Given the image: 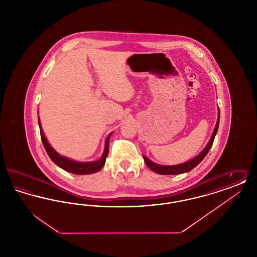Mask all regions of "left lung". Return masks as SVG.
<instances>
[{
  "label": "left lung",
  "mask_w": 257,
  "mask_h": 257,
  "mask_svg": "<svg viewBox=\"0 0 257 257\" xmlns=\"http://www.w3.org/2000/svg\"><path fill=\"white\" fill-rule=\"evenodd\" d=\"M219 123H220V111H219V117H218V121H217V124H216V127L214 129V132L212 134V137H211L207 146L202 150V152H200V154H198L194 159H192L191 161H189V162H186L184 164L176 165V166H160V165L153 163L152 161H150L146 156H144V160H145L147 167L151 171H153L154 172L158 173V174H163V175H165V174H179V173H183V172H188V171H192L207 155L210 148H211L213 143H214V139L216 137V134L218 132Z\"/></svg>",
  "instance_id": "8db88e82"
}]
</instances>
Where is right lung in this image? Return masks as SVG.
Masks as SVG:
<instances>
[{
    "label": "right lung",
    "instance_id": "add662e5",
    "mask_svg": "<svg viewBox=\"0 0 257 257\" xmlns=\"http://www.w3.org/2000/svg\"><path fill=\"white\" fill-rule=\"evenodd\" d=\"M38 124H39V129H40L41 141H42L43 146L45 147L47 154L49 155L50 159L52 160L57 166H59L62 170L71 172L74 174H91V173L100 171L104 167L106 158L108 157V153H109V142H110V135L111 134L109 135L106 139L105 150H104V153H103L101 159L94 161V162H88V163H79V162H75L72 160L67 159L63 156H61L59 153H57L50 146L49 143L47 142L45 136L43 134V131L41 130L39 118H38Z\"/></svg>",
    "mask_w": 257,
    "mask_h": 257
}]
</instances>
